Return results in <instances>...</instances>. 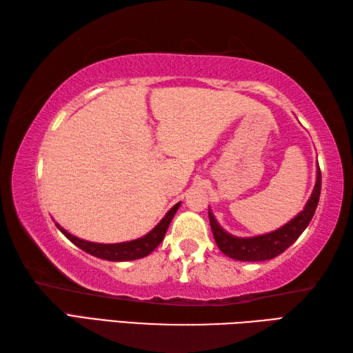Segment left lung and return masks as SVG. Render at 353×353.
I'll list each match as a JSON object with an SVG mask.
<instances>
[{
	"mask_svg": "<svg viewBox=\"0 0 353 353\" xmlns=\"http://www.w3.org/2000/svg\"><path fill=\"white\" fill-rule=\"evenodd\" d=\"M321 191V171L317 167V181L314 191L308 200V203L303 208L302 212H299L294 219L288 221L285 226L276 229L270 234H264L252 238H238L228 234L219 223L215 216L209 211V223L215 238V243L219 249L226 254V256L236 261L247 262H258L276 258L277 254L285 252L288 247L302 235V232L308 226L312 220L314 212H316L319 199Z\"/></svg>",
	"mask_w": 353,
	"mask_h": 353,
	"instance_id": "1",
	"label": "left lung"
}]
</instances>
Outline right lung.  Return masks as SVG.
<instances>
[{
  "mask_svg": "<svg viewBox=\"0 0 353 353\" xmlns=\"http://www.w3.org/2000/svg\"><path fill=\"white\" fill-rule=\"evenodd\" d=\"M179 206L181 203H177L172 206L167 215L159 221V224L150 230L147 235L141 236L138 239H133V241H127V243H117V244H99V243H91V241H85V239H80L77 236H74L68 234L63 228L56 224L57 229L62 232V234L70 239L71 243L76 244L79 249L85 250L86 253L92 254V256L106 259V261H133V259H139L144 258L147 254L152 253L157 245L162 243V239L167 234V229L170 226V223L172 220V216L177 212Z\"/></svg>",
  "mask_w": 353,
  "mask_h": 353,
  "instance_id": "add662e5",
  "label": "right lung"
}]
</instances>
